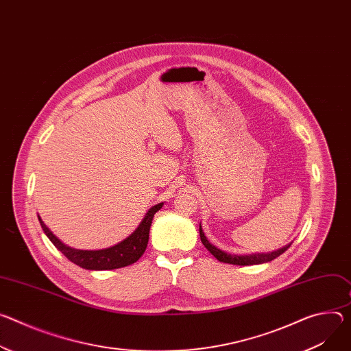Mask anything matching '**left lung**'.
<instances>
[{
  "label": "left lung",
  "mask_w": 351,
  "mask_h": 351,
  "mask_svg": "<svg viewBox=\"0 0 351 351\" xmlns=\"http://www.w3.org/2000/svg\"><path fill=\"white\" fill-rule=\"evenodd\" d=\"M200 231V239L203 242V245L210 250V253L213 254V256L219 261V262H224V263H230V265H239V266H249V265H261V263H266V262H271L273 259L278 258L281 253H284L287 249L290 247L289 246H284L278 250H274L271 253H258V254H249V256H238V254H230V253H226L224 250H219L218 247H215L214 245H211L208 242V239L206 238L203 230H202V226L199 228Z\"/></svg>",
  "instance_id": "left-lung-1"
}]
</instances>
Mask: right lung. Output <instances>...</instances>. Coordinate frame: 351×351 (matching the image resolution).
<instances>
[{
  "label": "right lung",
  "instance_id": "add662e5",
  "mask_svg": "<svg viewBox=\"0 0 351 351\" xmlns=\"http://www.w3.org/2000/svg\"><path fill=\"white\" fill-rule=\"evenodd\" d=\"M164 203H159L154 207L149 208V211L145 214L144 219L141 221V224L138 228L129 237L125 238L123 242L108 247L102 250H80L67 246L66 243H62L42 221L39 217L40 226L47 235V238L53 242V245L64 254V256L75 263L77 266L88 270H113V269H120L125 267L129 265H133L137 262L143 253L145 252L148 238H149V227L154 218V214L161 210Z\"/></svg>",
  "mask_w": 351,
  "mask_h": 351
}]
</instances>
